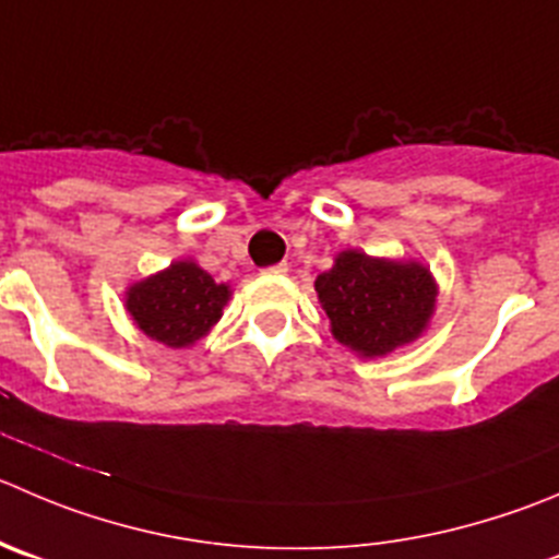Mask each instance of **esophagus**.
I'll list each match as a JSON object with an SVG mask.
<instances>
[{
    "label": "esophagus",
    "instance_id": "obj_1",
    "mask_svg": "<svg viewBox=\"0 0 559 559\" xmlns=\"http://www.w3.org/2000/svg\"><path fill=\"white\" fill-rule=\"evenodd\" d=\"M285 271H288V263H276V265H269L265 274H285Z\"/></svg>",
    "mask_w": 559,
    "mask_h": 559
}]
</instances>
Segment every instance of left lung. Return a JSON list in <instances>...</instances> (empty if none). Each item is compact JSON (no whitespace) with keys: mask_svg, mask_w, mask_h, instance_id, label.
Here are the masks:
<instances>
[{"mask_svg":"<svg viewBox=\"0 0 559 559\" xmlns=\"http://www.w3.org/2000/svg\"><path fill=\"white\" fill-rule=\"evenodd\" d=\"M332 334L362 356H384L417 337L436 301L433 276L419 263H392L365 252L337 254L316 280Z\"/></svg>","mask_w":559,"mask_h":559,"instance_id":"8db88e82","label":"left lung"}]
</instances>
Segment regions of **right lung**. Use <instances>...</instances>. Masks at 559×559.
I'll return each instance as SVG.
<instances>
[{"instance_id": "1", "label": "right lung", "mask_w": 559, "mask_h": 559, "mask_svg": "<svg viewBox=\"0 0 559 559\" xmlns=\"http://www.w3.org/2000/svg\"><path fill=\"white\" fill-rule=\"evenodd\" d=\"M227 299V285H216L209 271L180 260L162 274L147 276L145 283H136L129 290L126 310L151 340L169 348H186L219 321Z\"/></svg>"}]
</instances>
